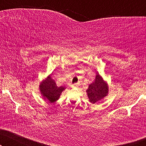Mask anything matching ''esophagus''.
Returning a JSON list of instances; mask_svg holds the SVG:
<instances>
[{
	"mask_svg": "<svg viewBox=\"0 0 146 146\" xmlns=\"http://www.w3.org/2000/svg\"><path fill=\"white\" fill-rule=\"evenodd\" d=\"M78 86V84L76 83V84H72V85H71V87H72V88H74V87H77Z\"/></svg>",
	"mask_w": 146,
	"mask_h": 146,
	"instance_id": "obj_1",
	"label": "esophagus"
}]
</instances>
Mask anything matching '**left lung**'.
<instances>
[{
  "label": "left lung",
  "mask_w": 146,
  "mask_h": 146,
  "mask_svg": "<svg viewBox=\"0 0 146 146\" xmlns=\"http://www.w3.org/2000/svg\"><path fill=\"white\" fill-rule=\"evenodd\" d=\"M89 101L96 104L108 94V86L99 74L96 76V78L92 83L89 85L86 90Z\"/></svg>",
  "instance_id": "8db88e82"
}]
</instances>
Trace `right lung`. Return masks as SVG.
Returning a JSON list of instances; mask_svg holds the SVG:
<instances>
[{"instance_id":"1","label":"right lung","mask_w":146,"mask_h":146,"mask_svg":"<svg viewBox=\"0 0 146 146\" xmlns=\"http://www.w3.org/2000/svg\"><path fill=\"white\" fill-rule=\"evenodd\" d=\"M40 91L44 98L53 103L57 101L60 96L62 92L66 88L63 86H57L54 80L52 79L50 75L42 82L40 84Z\"/></svg>"}]
</instances>
